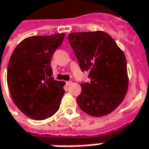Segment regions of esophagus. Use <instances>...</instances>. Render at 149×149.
Returning a JSON list of instances; mask_svg holds the SVG:
<instances>
[{
	"label": "esophagus",
	"mask_w": 149,
	"mask_h": 149,
	"mask_svg": "<svg viewBox=\"0 0 149 149\" xmlns=\"http://www.w3.org/2000/svg\"><path fill=\"white\" fill-rule=\"evenodd\" d=\"M70 84H71V81H66L65 82V84H66V85H70Z\"/></svg>",
	"instance_id": "esophagus-1"
}]
</instances>
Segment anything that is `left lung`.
<instances>
[{
    "mask_svg": "<svg viewBox=\"0 0 149 149\" xmlns=\"http://www.w3.org/2000/svg\"><path fill=\"white\" fill-rule=\"evenodd\" d=\"M83 72L89 82H82L77 97L80 109L93 116L112 112L123 101L128 88L127 63L114 39L102 31L68 35Z\"/></svg>",
    "mask_w": 149,
    "mask_h": 149,
    "instance_id": "1",
    "label": "left lung"
}]
</instances>
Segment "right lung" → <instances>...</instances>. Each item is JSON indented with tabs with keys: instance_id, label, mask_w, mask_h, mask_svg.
Instances as JSON below:
<instances>
[{
	"instance_id": "obj_1",
	"label": "right lung",
	"mask_w": 149,
	"mask_h": 149,
	"mask_svg": "<svg viewBox=\"0 0 149 149\" xmlns=\"http://www.w3.org/2000/svg\"><path fill=\"white\" fill-rule=\"evenodd\" d=\"M65 33L35 36L23 40L12 53L7 84L15 104L36 120L53 116L65 93L63 82L54 80L51 61Z\"/></svg>"
}]
</instances>
